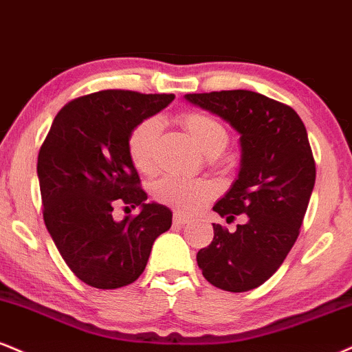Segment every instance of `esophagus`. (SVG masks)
<instances>
[{
  "mask_svg": "<svg viewBox=\"0 0 352 352\" xmlns=\"http://www.w3.org/2000/svg\"><path fill=\"white\" fill-rule=\"evenodd\" d=\"M190 219L187 217H184V214L179 213V211H175L173 213V224H177V226H185V224H188Z\"/></svg>",
  "mask_w": 352,
  "mask_h": 352,
  "instance_id": "1",
  "label": "esophagus"
}]
</instances>
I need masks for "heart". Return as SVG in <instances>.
Returning a JSON list of instances; mask_svg holds the SVG:
<instances>
[{"label": "heart", "instance_id": "obj_1", "mask_svg": "<svg viewBox=\"0 0 352 352\" xmlns=\"http://www.w3.org/2000/svg\"><path fill=\"white\" fill-rule=\"evenodd\" d=\"M182 124L192 135L201 152L213 149L223 151L228 144V133L221 122L201 113H187L182 116ZM159 124L154 118H147L131 131L128 139V154L131 162L139 172H151L154 168V149ZM155 200L164 205L192 214L217 195V187L206 180L185 179L179 175H167L152 188Z\"/></svg>", "mask_w": 352, "mask_h": 352}]
</instances>
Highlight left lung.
Here are the masks:
<instances>
[{
	"label": "left lung",
	"instance_id": "8db88e82",
	"mask_svg": "<svg viewBox=\"0 0 352 352\" xmlns=\"http://www.w3.org/2000/svg\"><path fill=\"white\" fill-rule=\"evenodd\" d=\"M188 103L226 121L239 134L238 179L213 210L234 232L213 224L214 238L197 254L211 285L248 292L269 280L298 238L315 187V160L300 116L287 104L249 90L190 93Z\"/></svg>",
	"mask_w": 352,
	"mask_h": 352
}]
</instances>
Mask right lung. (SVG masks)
Masks as SVG:
<instances>
[{
    "label": "right lung",
    "mask_w": 352,
    "mask_h": 352,
    "mask_svg": "<svg viewBox=\"0 0 352 352\" xmlns=\"http://www.w3.org/2000/svg\"><path fill=\"white\" fill-rule=\"evenodd\" d=\"M173 95L103 90L57 113L37 157L44 221L72 272L87 285H129L146 269L154 241L170 230L172 211L147 203L128 154L139 122L162 111ZM118 202L142 208L134 219L112 218Z\"/></svg>",
    "instance_id": "right-lung-1"
}]
</instances>
